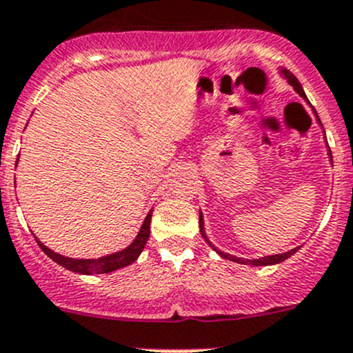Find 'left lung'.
Instances as JSON below:
<instances>
[{
    "label": "left lung",
    "instance_id": "1",
    "mask_svg": "<svg viewBox=\"0 0 353 353\" xmlns=\"http://www.w3.org/2000/svg\"><path fill=\"white\" fill-rule=\"evenodd\" d=\"M281 73H283L285 79L288 80V83H290V85L294 87L296 92H299L300 96H302L303 99H305L307 103H309V99H307V96H305V92H303L302 85H300V82H299V80H296V77L294 75V73L288 72L287 68H281ZM314 113H316V111H314ZM316 117H317V113H316ZM317 121H319V118H317ZM319 123H321V121H319ZM327 149H330V148H327ZM330 159H331V151H330ZM199 228H201V233H202V236H204V239H205V242H208L209 245H211L212 249H214L216 252L219 254V256L225 257V259H228V261H233V263H239V264H250V266H271V264L283 263L285 259H288V257L294 256L296 250L300 249V247H295V249L288 250V252H285V254H276V256H266V257H261V259H243V257H235V256H232V254L221 252V250H218L214 245H212L211 242H209L208 236H205V232H204V219H202V214H199Z\"/></svg>",
    "mask_w": 353,
    "mask_h": 353
}]
</instances>
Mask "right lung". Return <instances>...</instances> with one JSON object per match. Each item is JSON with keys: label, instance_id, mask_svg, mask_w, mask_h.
Returning a JSON list of instances; mask_svg holds the SVG:
<instances>
[{"label": "right lung", "instance_id": "obj_1", "mask_svg": "<svg viewBox=\"0 0 353 353\" xmlns=\"http://www.w3.org/2000/svg\"><path fill=\"white\" fill-rule=\"evenodd\" d=\"M151 216L152 211H149V214L145 216L144 223L141 226V232L139 235L135 236L134 242L127 247V249L120 250V252L110 254V256L99 257V259H72V257H65L61 254L53 252L51 249H48L46 245L37 240V245L43 249V252L46 254L48 257L58 263L59 266L66 268V270L73 271V273H80V274H103V273H111V271H117L120 268L128 266L134 261H137V257L141 256V252L144 250L145 243H148L149 239V225H151Z\"/></svg>", "mask_w": 353, "mask_h": 353}]
</instances>
